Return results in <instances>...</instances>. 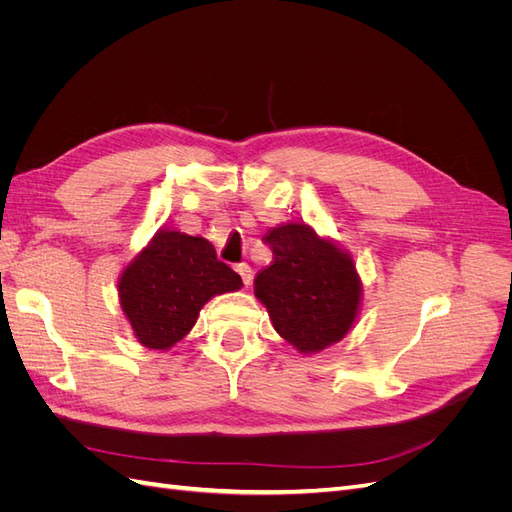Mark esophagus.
Segmentation results:
<instances>
[{
  "instance_id": "esophagus-1",
  "label": "esophagus",
  "mask_w": 512,
  "mask_h": 512,
  "mask_svg": "<svg viewBox=\"0 0 512 512\" xmlns=\"http://www.w3.org/2000/svg\"><path fill=\"white\" fill-rule=\"evenodd\" d=\"M237 273L241 275V282L245 284V286H250L252 284V280H254V271H252V267L247 265V262H241V265H237Z\"/></svg>"
}]
</instances>
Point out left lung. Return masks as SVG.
<instances>
[{"label": "left lung", "instance_id": "1", "mask_svg": "<svg viewBox=\"0 0 512 512\" xmlns=\"http://www.w3.org/2000/svg\"><path fill=\"white\" fill-rule=\"evenodd\" d=\"M273 265L254 280L275 331L301 352H318L342 339L356 318L361 282L352 258L305 224L267 232Z\"/></svg>", "mask_w": 512, "mask_h": 512}]
</instances>
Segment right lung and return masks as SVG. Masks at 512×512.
<instances>
[{
	"mask_svg": "<svg viewBox=\"0 0 512 512\" xmlns=\"http://www.w3.org/2000/svg\"><path fill=\"white\" fill-rule=\"evenodd\" d=\"M241 286L207 239L160 230L123 271L119 299L138 342L166 350L190 333L211 297Z\"/></svg>",
	"mask_w": 512,
	"mask_h": 512,
	"instance_id": "obj_1",
	"label": "right lung"
}]
</instances>
